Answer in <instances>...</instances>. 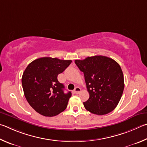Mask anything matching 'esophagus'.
I'll list each match as a JSON object with an SVG mask.
<instances>
[{"mask_svg": "<svg viewBox=\"0 0 147 147\" xmlns=\"http://www.w3.org/2000/svg\"><path fill=\"white\" fill-rule=\"evenodd\" d=\"M81 91V89L79 88V87H76V88H75V90H74V92H75L76 94H79Z\"/></svg>", "mask_w": 147, "mask_h": 147, "instance_id": "34e87169", "label": "esophagus"}]
</instances>
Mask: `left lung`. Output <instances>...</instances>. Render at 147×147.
<instances>
[{"instance_id": "8db88e82", "label": "left lung", "mask_w": 147, "mask_h": 147, "mask_svg": "<svg viewBox=\"0 0 147 147\" xmlns=\"http://www.w3.org/2000/svg\"><path fill=\"white\" fill-rule=\"evenodd\" d=\"M75 63L83 72L90 97L84 107L94 114L105 115L119 103L124 90V77L119 64L102 55L88 57Z\"/></svg>"}]
</instances>
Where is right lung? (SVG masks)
I'll list each match as a JSON object with an SVG mask.
<instances>
[{
  "label": "right lung",
  "instance_id": "1",
  "mask_svg": "<svg viewBox=\"0 0 147 147\" xmlns=\"http://www.w3.org/2000/svg\"><path fill=\"white\" fill-rule=\"evenodd\" d=\"M71 63V60L41 57L25 69L22 77L23 91L28 103L38 114L53 117L66 109L71 93H64V86L58 81L57 76Z\"/></svg>",
  "mask_w": 147,
  "mask_h": 147
}]
</instances>
